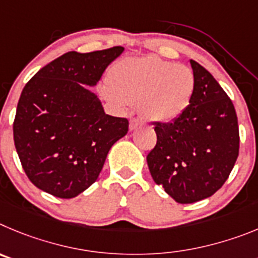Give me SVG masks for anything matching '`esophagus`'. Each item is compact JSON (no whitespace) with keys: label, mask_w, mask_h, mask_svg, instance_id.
I'll return each mask as SVG.
<instances>
[{"label":"esophagus","mask_w":258,"mask_h":258,"mask_svg":"<svg viewBox=\"0 0 258 258\" xmlns=\"http://www.w3.org/2000/svg\"><path fill=\"white\" fill-rule=\"evenodd\" d=\"M141 124H143V120L139 119V118H134V119L130 120V130H136Z\"/></svg>","instance_id":"esophagus-1"}]
</instances>
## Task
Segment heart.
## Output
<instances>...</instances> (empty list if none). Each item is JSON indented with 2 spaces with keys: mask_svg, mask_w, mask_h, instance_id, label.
<instances>
[{
  "mask_svg": "<svg viewBox=\"0 0 258 258\" xmlns=\"http://www.w3.org/2000/svg\"><path fill=\"white\" fill-rule=\"evenodd\" d=\"M104 96L119 108L140 104L143 114L158 123H171L190 105L196 91L191 69L155 56L117 62L103 86Z\"/></svg>",
  "mask_w": 258,
  "mask_h": 258,
  "instance_id": "1",
  "label": "heart"
}]
</instances>
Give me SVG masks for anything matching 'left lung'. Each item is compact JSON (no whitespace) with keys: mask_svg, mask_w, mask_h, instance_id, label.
I'll use <instances>...</instances> for the list:
<instances>
[{"mask_svg":"<svg viewBox=\"0 0 258 258\" xmlns=\"http://www.w3.org/2000/svg\"><path fill=\"white\" fill-rule=\"evenodd\" d=\"M190 64L196 77L191 103L171 123L153 122L157 144L146 155L155 184L182 204L213 196L239 154L233 101L207 69L194 60Z\"/></svg>","mask_w":258,"mask_h":258,"instance_id":"8db88e82","label":"left lung"}]
</instances>
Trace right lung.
<instances>
[{
	"label": "right lung",
	"instance_id": "obj_1",
	"mask_svg": "<svg viewBox=\"0 0 258 258\" xmlns=\"http://www.w3.org/2000/svg\"><path fill=\"white\" fill-rule=\"evenodd\" d=\"M122 52V46L87 54L69 51L39 69L23 89L14 143L38 189L62 199L77 197L97 180L113 144L127 134L128 119L105 114L87 89Z\"/></svg>",
	"mask_w": 258,
	"mask_h": 258
}]
</instances>
